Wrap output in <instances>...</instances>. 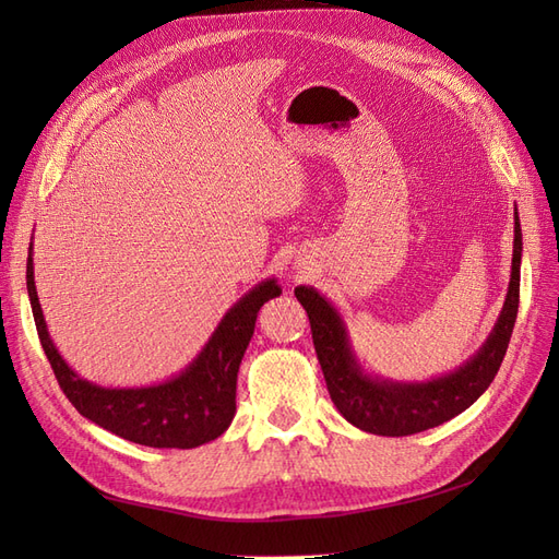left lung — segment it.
<instances>
[{"mask_svg": "<svg viewBox=\"0 0 559 559\" xmlns=\"http://www.w3.org/2000/svg\"><path fill=\"white\" fill-rule=\"evenodd\" d=\"M515 240L511 282L503 308L492 333L483 347L460 368L425 382H396L370 376L352 349L347 326L335 310L312 286H296V298L310 317L312 343L324 373L331 401L341 415L361 431L376 436H411L464 413L492 384L509 349L520 302V261L522 230L515 207Z\"/></svg>", "mask_w": 559, "mask_h": 559, "instance_id": "left-lung-1", "label": "left lung"}]
</instances>
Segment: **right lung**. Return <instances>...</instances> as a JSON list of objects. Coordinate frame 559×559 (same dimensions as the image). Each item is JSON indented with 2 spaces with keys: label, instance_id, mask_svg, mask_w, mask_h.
Returning <instances> with one entry per match:
<instances>
[{
  "label": "right lung",
  "instance_id": "add662e5",
  "mask_svg": "<svg viewBox=\"0 0 559 559\" xmlns=\"http://www.w3.org/2000/svg\"><path fill=\"white\" fill-rule=\"evenodd\" d=\"M27 294L48 364L64 396L83 417L132 443L189 450L214 441L230 427L238 370L259 310L282 289L275 277L253 286L218 321L205 347L179 376L148 386H99L79 378L60 357L39 306L32 245L27 253Z\"/></svg>",
  "mask_w": 559,
  "mask_h": 559
}]
</instances>
